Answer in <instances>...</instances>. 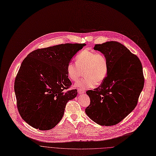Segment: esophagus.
<instances>
[{"instance_id": "34e87169", "label": "esophagus", "mask_w": 156, "mask_h": 156, "mask_svg": "<svg viewBox=\"0 0 156 156\" xmlns=\"http://www.w3.org/2000/svg\"><path fill=\"white\" fill-rule=\"evenodd\" d=\"M78 92L79 93V94H83L84 93V90H82V89H78Z\"/></svg>"}]
</instances>
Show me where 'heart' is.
I'll use <instances>...</instances> for the list:
<instances>
[{"mask_svg":"<svg viewBox=\"0 0 156 156\" xmlns=\"http://www.w3.org/2000/svg\"><path fill=\"white\" fill-rule=\"evenodd\" d=\"M76 63L70 62L67 66V74L72 81H77L83 70L84 78L74 85L80 89H87L100 84L107 76L108 61L105 55L93 51L83 50L76 55Z\"/></svg>","mask_w":156,"mask_h":156,"instance_id":"heart-1","label":"heart"}]
</instances>
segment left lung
Here are the masks:
<instances>
[{
	"label": "left lung",
	"mask_w": 156,
	"mask_h": 156,
	"mask_svg": "<svg viewBox=\"0 0 156 156\" xmlns=\"http://www.w3.org/2000/svg\"><path fill=\"white\" fill-rule=\"evenodd\" d=\"M94 49L106 56L109 69L99 87L86 92L90 101L85 112L100 126L116 125L137 105L144 82L141 63L136 55L117 41L95 44Z\"/></svg>",
	"instance_id": "obj_1"
}]
</instances>
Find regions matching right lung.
<instances>
[{
	"mask_svg": "<svg viewBox=\"0 0 156 156\" xmlns=\"http://www.w3.org/2000/svg\"><path fill=\"white\" fill-rule=\"evenodd\" d=\"M85 43H66L38 49L23 61L15 81L17 107L23 119L40 130L54 128L67 103L75 98L67 66Z\"/></svg>",
	"mask_w": 156,
	"mask_h": 156,
	"instance_id": "right-lung-1",
	"label": "right lung"
}]
</instances>
